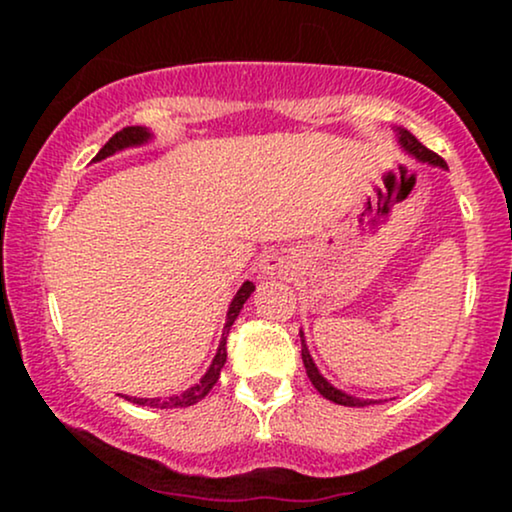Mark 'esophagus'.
<instances>
[{
    "label": "esophagus",
    "mask_w": 512,
    "mask_h": 512,
    "mask_svg": "<svg viewBox=\"0 0 512 512\" xmlns=\"http://www.w3.org/2000/svg\"><path fill=\"white\" fill-rule=\"evenodd\" d=\"M261 272L265 277H286L291 272V256L289 251H272L270 256L263 258Z\"/></svg>",
    "instance_id": "1"
}]
</instances>
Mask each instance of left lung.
Listing matches in <instances>:
<instances>
[{
  "label": "left lung",
  "mask_w": 512,
  "mask_h": 512,
  "mask_svg": "<svg viewBox=\"0 0 512 512\" xmlns=\"http://www.w3.org/2000/svg\"><path fill=\"white\" fill-rule=\"evenodd\" d=\"M396 130V137H398V144H401V149L408 153V156H412L415 160H419V163H426V165H433V167H440V170H447L445 160L438 156V153H433L426 149V146L419 142V139L412 135L410 130L405 128H394ZM300 342H303V349H300V354H303V363H305V370H307V377H310V382L314 384V389L319 391L321 396L328 398V401L338 403V405H347V408H366V405H373L375 401L373 398H359V396H349L345 394V391L333 387L331 382L326 380L324 375L319 373L317 363L312 361L310 356V349H307L305 345V333L300 331Z\"/></svg>",
  "instance_id": "8db88e82"
}]
</instances>
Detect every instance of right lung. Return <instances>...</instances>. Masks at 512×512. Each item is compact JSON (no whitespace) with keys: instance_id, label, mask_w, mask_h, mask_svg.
Listing matches in <instances>:
<instances>
[{"instance_id":"1","label":"right lung","mask_w":512,"mask_h":512,"mask_svg":"<svg viewBox=\"0 0 512 512\" xmlns=\"http://www.w3.org/2000/svg\"><path fill=\"white\" fill-rule=\"evenodd\" d=\"M153 139V132L149 128H144V125H128V128H123L121 132H116L114 137L109 139L107 144L102 146L100 153L93 158V163H100V160L114 156L118 151H125V149H135V146H144L149 144ZM254 282H244L240 286V291L235 293V298L230 300V307H228V314H226V326H223V335H221V342H219V349H216L214 359H212V366L207 368V373L200 377L198 384H193L191 389L181 391V394H174L170 398H137V396H125V401L130 403H137V405H149V408H188V405L202 401L209 394V389L214 387L216 380H219L221 375V368L223 363H226V338H228V331L230 326H233V321L237 319V314L247 303L251 293H254Z\"/></svg>"}]
</instances>
